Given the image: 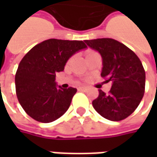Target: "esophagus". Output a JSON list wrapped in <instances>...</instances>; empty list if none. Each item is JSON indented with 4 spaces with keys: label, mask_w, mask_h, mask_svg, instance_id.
Instances as JSON below:
<instances>
[{
    "label": "esophagus",
    "mask_w": 157,
    "mask_h": 157,
    "mask_svg": "<svg viewBox=\"0 0 157 157\" xmlns=\"http://www.w3.org/2000/svg\"><path fill=\"white\" fill-rule=\"evenodd\" d=\"M78 90H80V91H83V92H86V91L87 90V87H86V86H81V87L78 88Z\"/></svg>",
    "instance_id": "1"
}]
</instances>
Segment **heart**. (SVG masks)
I'll return each mask as SVG.
<instances>
[{
	"instance_id": "b5f03b06",
	"label": "heart",
	"mask_w": 157,
	"mask_h": 157,
	"mask_svg": "<svg viewBox=\"0 0 157 157\" xmlns=\"http://www.w3.org/2000/svg\"><path fill=\"white\" fill-rule=\"evenodd\" d=\"M92 53H94V52H93V51H88V52L86 53V57L88 56V55H90V54H92Z\"/></svg>"
}]
</instances>
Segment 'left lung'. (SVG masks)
I'll list each match as a JSON object with an SVG mask.
<instances>
[{"mask_svg": "<svg viewBox=\"0 0 157 157\" xmlns=\"http://www.w3.org/2000/svg\"><path fill=\"white\" fill-rule=\"evenodd\" d=\"M100 52L103 60L101 77L112 82L108 94L101 90L93 101L102 117L119 121L128 117L139 105L145 92V71L140 58L128 47L112 38L86 40Z\"/></svg>", "mask_w": 157, "mask_h": 157, "instance_id": "left-lung-1", "label": "left lung"}]
</instances>
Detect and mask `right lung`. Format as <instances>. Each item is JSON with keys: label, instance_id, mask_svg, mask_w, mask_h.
<instances>
[{"label": "right lung", "instance_id": "1", "mask_svg": "<svg viewBox=\"0 0 157 157\" xmlns=\"http://www.w3.org/2000/svg\"><path fill=\"white\" fill-rule=\"evenodd\" d=\"M85 48L83 41L48 39L22 57L15 73V92L28 115L49 123L68 110L77 89L57 87L56 73L63 71L70 57Z\"/></svg>", "mask_w": 157, "mask_h": 157}]
</instances>
